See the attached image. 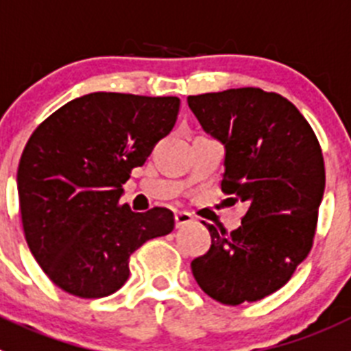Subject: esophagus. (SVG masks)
I'll list each match as a JSON object with an SVG mask.
<instances>
[{
    "mask_svg": "<svg viewBox=\"0 0 351 351\" xmlns=\"http://www.w3.org/2000/svg\"><path fill=\"white\" fill-rule=\"evenodd\" d=\"M192 222H194V217H192L189 211H176L175 213V223L178 229L180 227L189 226V223H192Z\"/></svg>",
    "mask_w": 351,
    "mask_h": 351,
    "instance_id": "obj_1",
    "label": "esophagus"
}]
</instances>
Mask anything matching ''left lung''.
<instances>
[{
  "instance_id": "1",
  "label": "left lung",
  "mask_w": 351,
  "mask_h": 351,
  "mask_svg": "<svg viewBox=\"0 0 351 351\" xmlns=\"http://www.w3.org/2000/svg\"><path fill=\"white\" fill-rule=\"evenodd\" d=\"M226 145L223 194L248 204L238 229L208 227L210 250L191 264L197 285L227 306L282 289L313 246L325 166L311 125L287 97L258 87L187 97Z\"/></svg>"
}]
</instances>
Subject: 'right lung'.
<instances>
[{"mask_svg": "<svg viewBox=\"0 0 351 351\" xmlns=\"http://www.w3.org/2000/svg\"><path fill=\"white\" fill-rule=\"evenodd\" d=\"M178 110L176 96L93 93L34 129L19 160V204L27 246L53 285L106 298L128 282L131 255L171 232V210L136 213L121 195Z\"/></svg>", "mask_w": 351, "mask_h": 351, "instance_id": "obj_1", "label": "right lung"}]
</instances>
